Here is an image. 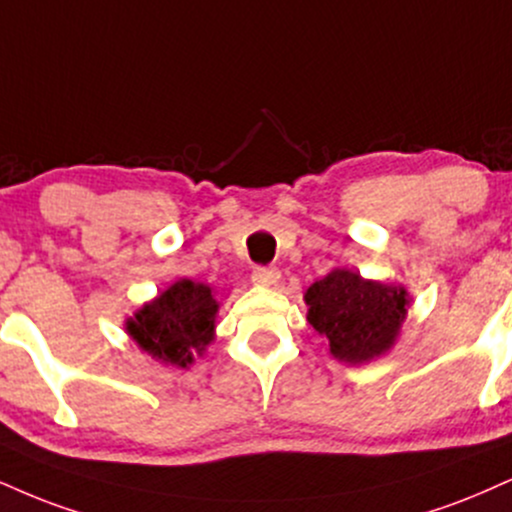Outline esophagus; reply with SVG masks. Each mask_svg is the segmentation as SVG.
<instances>
[{"label":"esophagus","mask_w":512,"mask_h":512,"mask_svg":"<svg viewBox=\"0 0 512 512\" xmlns=\"http://www.w3.org/2000/svg\"><path fill=\"white\" fill-rule=\"evenodd\" d=\"M279 281H281L279 269H255V274H252V283L262 288L279 286Z\"/></svg>","instance_id":"1"}]
</instances>
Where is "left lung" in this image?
Segmentation results:
<instances>
[{"label": "left lung", "instance_id": "left-lung-1", "mask_svg": "<svg viewBox=\"0 0 512 512\" xmlns=\"http://www.w3.org/2000/svg\"><path fill=\"white\" fill-rule=\"evenodd\" d=\"M307 322L329 341V355L346 365H367L396 346L412 303L403 283L331 269L305 291Z\"/></svg>", "mask_w": 512, "mask_h": 512}]
</instances>
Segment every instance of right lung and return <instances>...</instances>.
Listing matches in <instances>:
<instances>
[{
  "label": "right lung",
  "mask_w": 512,
  "mask_h": 512,
  "mask_svg": "<svg viewBox=\"0 0 512 512\" xmlns=\"http://www.w3.org/2000/svg\"><path fill=\"white\" fill-rule=\"evenodd\" d=\"M221 303L209 283L176 279L126 317V334L159 365L188 369L214 341Z\"/></svg>",
  "instance_id": "right-lung-1"
}]
</instances>
